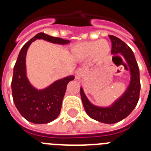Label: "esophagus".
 <instances>
[{"mask_svg":"<svg viewBox=\"0 0 151 151\" xmlns=\"http://www.w3.org/2000/svg\"><path fill=\"white\" fill-rule=\"evenodd\" d=\"M85 75V70L82 68H78L76 70V79H80L84 76Z\"/></svg>","mask_w":151,"mask_h":151,"instance_id":"1","label":"esophagus"}]
</instances>
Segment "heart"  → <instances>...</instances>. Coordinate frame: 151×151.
I'll return each instance as SVG.
<instances>
[{"label": "heart", "mask_w": 151, "mask_h": 151, "mask_svg": "<svg viewBox=\"0 0 151 151\" xmlns=\"http://www.w3.org/2000/svg\"><path fill=\"white\" fill-rule=\"evenodd\" d=\"M73 55L78 59L92 57L95 60H104L110 53V45L106 40L82 42L73 48Z\"/></svg>", "instance_id": "1"}]
</instances>
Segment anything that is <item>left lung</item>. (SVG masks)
Wrapping results in <instances>:
<instances>
[{"mask_svg":"<svg viewBox=\"0 0 151 151\" xmlns=\"http://www.w3.org/2000/svg\"><path fill=\"white\" fill-rule=\"evenodd\" d=\"M109 37L112 42V54H122L129 65L131 74L129 87L119 98L107 107L92 104L84 93L82 88H80V94L85 112L91 118L103 123L113 124L126 118L134 110L139 100L141 83L139 68L132 49L116 36L109 35Z\"/></svg>","mask_w":151,"mask_h":151,"instance_id":"left-lung-1","label":"left lung"}]
</instances>
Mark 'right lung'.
Masks as SVG:
<instances>
[{"label": "right lung", "mask_w": 151, "mask_h": 151, "mask_svg": "<svg viewBox=\"0 0 151 151\" xmlns=\"http://www.w3.org/2000/svg\"><path fill=\"white\" fill-rule=\"evenodd\" d=\"M36 39H43L59 45H66L70 41L43 32L38 33L22 47L13 68L12 94L17 110L29 122L45 124L52 122L58 117L67 84L75 77L69 76L57 80L41 90L33 87L26 76V57L29 47Z\"/></svg>", "instance_id": "right-lung-1"}]
</instances>
